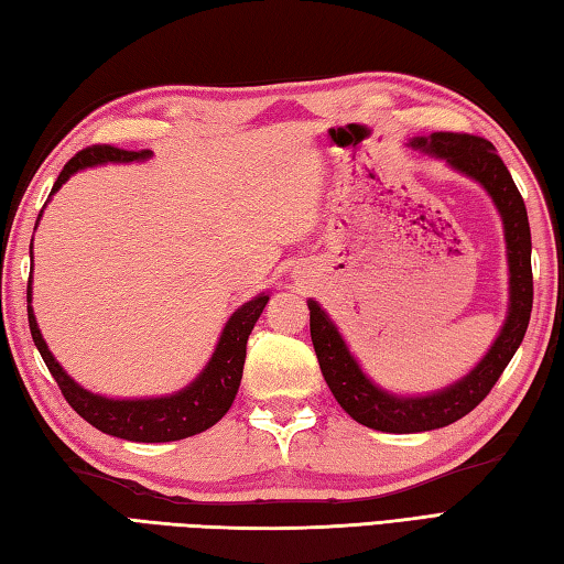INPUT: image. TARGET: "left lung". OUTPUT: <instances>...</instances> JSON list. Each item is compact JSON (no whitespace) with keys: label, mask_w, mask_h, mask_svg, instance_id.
Segmentation results:
<instances>
[{"label":"left lung","mask_w":564,"mask_h":564,"mask_svg":"<svg viewBox=\"0 0 564 564\" xmlns=\"http://www.w3.org/2000/svg\"><path fill=\"white\" fill-rule=\"evenodd\" d=\"M406 148L443 160L453 172L480 184L492 198L501 227H505L509 307L497 339L470 373L434 392L400 394L380 388L376 380L366 376L349 344L344 341L339 327L334 325L322 305L310 297V337H313L322 376H325L332 394L358 424L386 431V434H419V431L441 429L473 412L495 388V382L517 354L523 334L529 329L533 307L529 213H525L519 188L492 142L465 133H431L412 138Z\"/></svg>","instance_id":"obj_1"}]
</instances>
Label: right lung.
<instances>
[{"label": "right lung", "mask_w": 564, "mask_h": 564, "mask_svg": "<svg viewBox=\"0 0 564 564\" xmlns=\"http://www.w3.org/2000/svg\"><path fill=\"white\" fill-rule=\"evenodd\" d=\"M150 158L152 150L128 152L111 145H94L82 150L65 164V170L59 172L47 200L63 188L69 176H75L82 170H89V166L145 162ZM35 227H39V223H35ZM31 293L33 289L29 281V327L33 344L35 349L41 351L47 370H51V376L55 378L59 390H63L72 410H75L84 422H89L91 426L104 431V434L138 443H166L188 438L220 422L227 410L232 406L235 394L239 390V380H242L249 334L254 329L259 315L269 303V293H259L257 297H251V301L235 310L230 319L225 322L208 364L203 366L200 373L191 380L186 388L172 394H160V398H106V394H97L82 388L79 382L67 376V370L57 364L53 351L47 349V344L39 329V322H35Z\"/></svg>", "instance_id": "1"}]
</instances>
